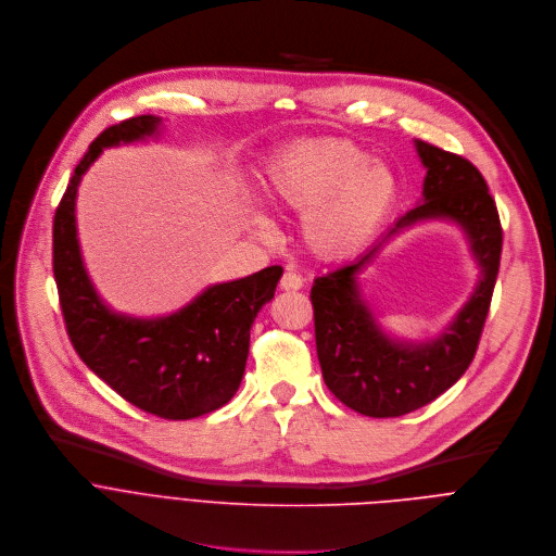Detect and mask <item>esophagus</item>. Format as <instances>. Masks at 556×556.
Here are the masks:
<instances>
[{"mask_svg":"<svg viewBox=\"0 0 556 556\" xmlns=\"http://www.w3.org/2000/svg\"><path fill=\"white\" fill-rule=\"evenodd\" d=\"M302 285H304V280H302V276H298L295 271H285L282 274V278H280V289H285V291H298V289H302Z\"/></svg>","mask_w":556,"mask_h":556,"instance_id":"1","label":"esophagus"}]
</instances>
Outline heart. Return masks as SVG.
Returning a JSON list of instances; mask_svg holds the SVG:
<instances>
[{
	"label": "heart",
	"mask_w": 556,
	"mask_h": 556,
	"mask_svg": "<svg viewBox=\"0 0 556 556\" xmlns=\"http://www.w3.org/2000/svg\"><path fill=\"white\" fill-rule=\"evenodd\" d=\"M261 188L276 207L304 214L306 245L321 258L364 248L396 199L392 170L340 138L287 144L265 164Z\"/></svg>",
	"instance_id": "heart-1"
}]
</instances>
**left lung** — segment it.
Instances as JSON below:
<instances>
[{
  "instance_id": "left-lung-1",
  "label": "left lung",
  "mask_w": 556,
  "mask_h": 556,
  "mask_svg": "<svg viewBox=\"0 0 556 556\" xmlns=\"http://www.w3.org/2000/svg\"><path fill=\"white\" fill-rule=\"evenodd\" d=\"M427 168L425 201L359 261L315 278L311 289L315 346L328 390L346 407L372 416L409 414L450 390L471 366L489 315L502 256V224L482 173L463 155L416 140ZM452 217L472 239L483 276L457 321L429 345L388 341L358 295L356 274L399 229L422 217Z\"/></svg>"
}]
</instances>
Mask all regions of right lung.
<instances>
[{
    "instance_id": "1",
    "label": "right lung",
    "mask_w": 556,
    "mask_h": 556,
    "mask_svg": "<svg viewBox=\"0 0 556 556\" xmlns=\"http://www.w3.org/2000/svg\"><path fill=\"white\" fill-rule=\"evenodd\" d=\"M162 121L136 116L104 129L87 149L54 212L52 269L70 342L85 366L125 401L166 420H188L224 407L239 390L256 313L282 276L271 265L214 285L181 311L160 319L111 313L83 267L74 201L83 173L104 147L142 140Z\"/></svg>"
}]
</instances>
